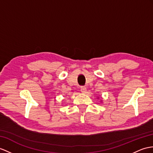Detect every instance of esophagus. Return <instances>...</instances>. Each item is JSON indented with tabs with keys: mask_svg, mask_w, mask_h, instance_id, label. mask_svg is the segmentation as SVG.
Listing matches in <instances>:
<instances>
[{
	"mask_svg": "<svg viewBox=\"0 0 153 153\" xmlns=\"http://www.w3.org/2000/svg\"><path fill=\"white\" fill-rule=\"evenodd\" d=\"M80 91H81V92H82V93H83V94H85V93H86V91H87V88H85V86L81 87Z\"/></svg>",
	"mask_w": 153,
	"mask_h": 153,
	"instance_id": "1",
	"label": "esophagus"
}]
</instances>
